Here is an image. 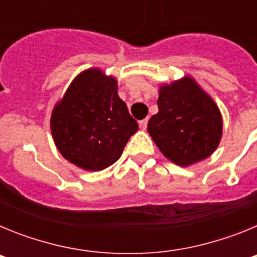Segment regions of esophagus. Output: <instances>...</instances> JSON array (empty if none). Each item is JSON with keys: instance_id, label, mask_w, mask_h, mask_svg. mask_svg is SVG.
I'll return each mask as SVG.
<instances>
[{"instance_id": "34e87169", "label": "esophagus", "mask_w": 257, "mask_h": 257, "mask_svg": "<svg viewBox=\"0 0 257 257\" xmlns=\"http://www.w3.org/2000/svg\"><path fill=\"white\" fill-rule=\"evenodd\" d=\"M139 126L142 130H145L147 127H148V118H145V119H142V121L139 122Z\"/></svg>"}]
</instances>
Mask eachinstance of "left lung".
Masks as SVG:
<instances>
[{"instance_id": "8db88e82", "label": "left lung", "mask_w": 257, "mask_h": 257, "mask_svg": "<svg viewBox=\"0 0 257 257\" xmlns=\"http://www.w3.org/2000/svg\"><path fill=\"white\" fill-rule=\"evenodd\" d=\"M158 113L148 133L161 153L181 167L206 160L219 147L222 117L212 97L193 77L160 86Z\"/></svg>"}]
</instances>
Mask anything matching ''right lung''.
Returning <instances> with one entry per match:
<instances>
[{"mask_svg":"<svg viewBox=\"0 0 257 257\" xmlns=\"http://www.w3.org/2000/svg\"><path fill=\"white\" fill-rule=\"evenodd\" d=\"M118 82L90 68L70 82L55 104L50 127L65 160L86 171H101L119 160L139 126L118 96Z\"/></svg>","mask_w":257,"mask_h":257,"instance_id":"right-lung-1","label":"right lung"}]
</instances>
